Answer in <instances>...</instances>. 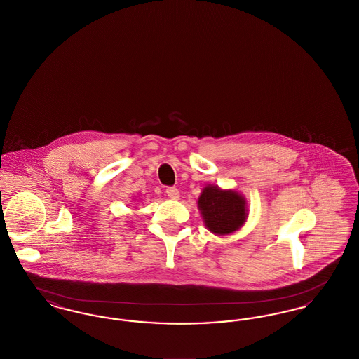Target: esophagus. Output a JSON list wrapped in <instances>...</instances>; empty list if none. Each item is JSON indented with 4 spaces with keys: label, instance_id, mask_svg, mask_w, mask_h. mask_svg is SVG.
Masks as SVG:
<instances>
[{
    "label": "esophagus",
    "instance_id": "esophagus-1",
    "mask_svg": "<svg viewBox=\"0 0 359 359\" xmlns=\"http://www.w3.org/2000/svg\"><path fill=\"white\" fill-rule=\"evenodd\" d=\"M165 192H167V195H168L171 199H177V198H179V189L176 187H167Z\"/></svg>",
    "mask_w": 359,
    "mask_h": 359
}]
</instances>
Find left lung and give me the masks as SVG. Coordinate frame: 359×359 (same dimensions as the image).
Returning <instances> with one entry per match:
<instances>
[{"label":"left lung","instance_id":"obj_1","mask_svg":"<svg viewBox=\"0 0 359 359\" xmlns=\"http://www.w3.org/2000/svg\"><path fill=\"white\" fill-rule=\"evenodd\" d=\"M199 210L205 226L214 234H229L239 229L248 217L246 202L234 191L207 186L199 196Z\"/></svg>","mask_w":359,"mask_h":359}]
</instances>
